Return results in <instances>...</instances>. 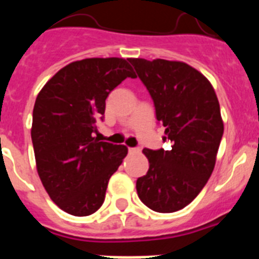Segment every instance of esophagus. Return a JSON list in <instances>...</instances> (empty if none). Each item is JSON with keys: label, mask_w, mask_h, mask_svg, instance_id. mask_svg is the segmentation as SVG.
Instances as JSON below:
<instances>
[{"label": "esophagus", "mask_w": 259, "mask_h": 259, "mask_svg": "<svg viewBox=\"0 0 259 259\" xmlns=\"http://www.w3.org/2000/svg\"><path fill=\"white\" fill-rule=\"evenodd\" d=\"M139 152H140L139 148H128V153H130V154H135V153H139Z\"/></svg>", "instance_id": "1"}]
</instances>
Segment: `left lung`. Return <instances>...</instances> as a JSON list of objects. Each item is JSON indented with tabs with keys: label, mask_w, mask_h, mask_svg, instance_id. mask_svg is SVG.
<instances>
[{
	"label": "left lung",
	"mask_w": 259,
	"mask_h": 259,
	"mask_svg": "<svg viewBox=\"0 0 259 259\" xmlns=\"http://www.w3.org/2000/svg\"><path fill=\"white\" fill-rule=\"evenodd\" d=\"M128 61L171 144L168 150H143L149 170L137 179V194L154 211H178L197 197L214 170L224 130L218 98L209 80L184 62Z\"/></svg>",
	"instance_id": "obj_1"
}]
</instances>
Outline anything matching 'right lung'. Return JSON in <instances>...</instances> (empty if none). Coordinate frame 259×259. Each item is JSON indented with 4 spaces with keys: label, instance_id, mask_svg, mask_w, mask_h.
<instances>
[{
    "label": "right lung",
    "instance_id": "1",
    "mask_svg": "<svg viewBox=\"0 0 259 259\" xmlns=\"http://www.w3.org/2000/svg\"><path fill=\"white\" fill-rule=\"evenodd\" d=\"M127 77H136L127 59H81L61 68L36 98L31 137L37 172L53 202L68 214L97 211L127 155V146L93 135L107 96Z\"/></svg>",
    "mask_w": 259,
    "mask_h": 259
}]
</instances>
